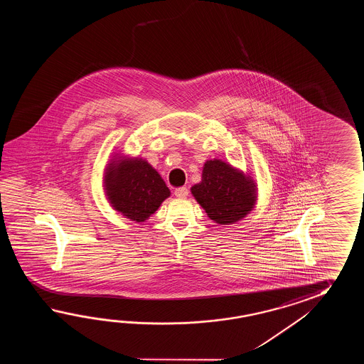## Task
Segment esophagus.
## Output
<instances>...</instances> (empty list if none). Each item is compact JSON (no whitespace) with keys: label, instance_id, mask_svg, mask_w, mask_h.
I'll return each instance as SVG.
<instances>
[{"label":"esophagus","instance_id":"obj_1","mask_svg":"<svg viewBox=\"0 0 364 364\" xmlns=\"http://www.w3.org/2000/svg\"><path fill=\"white\" fill-rule=\"evenodd\" d=\"M174 195H176L177 198H181V199H183V198H186V196L188 195V190H187L186 187H179V188H176V191H174Z\"/></svg>","mask_w":364,"mask_h":364}]
</instances>
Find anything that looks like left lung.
<instances>
[{"instance_id":"1","label":"left lung","mask_w":364,"mask_h":364,"mask_svg":"<svg viewBox=\"0 0 364 364\" xmlns=\"http://www.w3.org/2000/svg\"><path fill=\"white\" fill-rule=\"evenodd\" d=\"M254 181L221 160L204 164L201 182L191 187L196 201L217 224L240 221L254 208L256 190Z\"/></svg>"}]
</instances>
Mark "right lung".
<instances>
[{
	"label": "right lung",
	"mask_w": 364,
	"mask_h": 364,
	"mask_svg": "<svg viewBox=\"0 0 364 364\" xmlns=\"http://www.w3.org/2000/svg\"><path fill=\"white\" fill-rule=\"evenodd\" d=\"M105 190L116 210L136 223L154 215L171 191L160 174L144 160H118L109 164Z\"/></svg>",
	"instance_id": "obj_1"
}]
</instances>
